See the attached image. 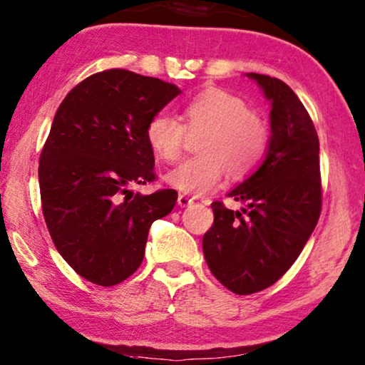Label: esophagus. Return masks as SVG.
Segmentation results:
<instances>
[{"label": "esophagus", "mask_w": 365, "mask_h": 365, "mask_svg": "<svg viewBox=\"0 0 365 365\" xmlns=\"http://www.w3.org/2000/svg\"><path fill=\"white\" fill-rule=\"evenodd\" d=\"M177 203L180 205V207H188V205L193 203V198H190L188 195L180 193V195H178V198H177Z\"/></svg>", "instance_id": "obj_1"}]
</instances>
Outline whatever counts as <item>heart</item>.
<instances>
[{"label": "heart", "mask_w": 365, "mask_h": 365, "mask_svg": "<svg viewBox=\"0 0 365 365\" xmlns=\"http://www.w3.org/2000/svg\"><path fill=\"white\" fill-rule=\"evenodd\" d=\"M182 119L183 124L168 114L153 115L145 137L155 157L172 163L182 155L187 130H203L200 155L167 173V182L183 193L198 197L212 192L227 172L233 178L250 175L268 153V124L241 97L225 89L198 92L183 106Z\"/></svg>", "instance_id": "1"}]
</instances>
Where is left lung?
Here are the masks:
<instances>
[{"label": "left lung", "instance_id": "left-lung-1", "mask_svg": "<svg viewBox=\"0 0 365 365\" xmlns=\"http://www.w3.org/2000/svg\"><path fill=\"white\" fill-rule=\"evenodd\" d=\"M271 101V140L264 162L228 195L246 203L213 202L203 255L215 278L235 294L274 284L301 255L322 207L319 138L306 107L283 81L250 73Z\"/></svg>", "mask_w": 365, "mask_h": 365}]
</instances>
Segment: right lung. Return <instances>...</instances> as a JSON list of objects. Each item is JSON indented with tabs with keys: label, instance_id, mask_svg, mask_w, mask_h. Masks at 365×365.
<instances>
[{
	"label": "right lung",
	"instance_id": "obj_1",
	"mask_svg": "<svg viewBox=\"0 0 365 365\" xmlns=\"http://www.w3.org/2000/svg\"><path fill=\"white\" fill-rule=\"evenodd\" d=\"M178 94L170 82L107 69L56 112L39 157L41 205L54 246L91 283L115 286L135 273L150 225L175 207V190L130 188L157 178L145 129Z\"/></svg>",
	"mask_w": 365,
	"mask_h": 365
}]
</instances>
